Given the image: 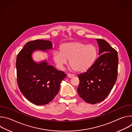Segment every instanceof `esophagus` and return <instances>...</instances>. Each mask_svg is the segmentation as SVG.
<instances>
[{"label": "esophagus", "mask_w": 132, "mask_h": 132, "mask_svg": "<svg viewBox=\"0 0 132 132\" xmlns=\"http://www.w3.org/2000/svg\"><path fill=\"white\" fill-rule=\"evenodd\" d=\"M67 77H68V78H73V77H75V75H73V74L68 73V74H67Z\"/></svg>", "instance_id": "esophagus-1"}]
</instances>
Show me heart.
Masks as SVG:
<instances>
[{
    "mask_svg": "<svg viewBox=\"0 0 132 132\" xmlns=\"http://www.w3.org/2000/svg\"><path fill=\"white\" fill-rule=\"evenodd\" d=\"M98 50L93 44L86 45L81 42H71L63 44L60 51H55L53 58L57 65L63 68L69 60L71 68L77 72L88 69L95 62Z\"/></svg>",
    "mask_w": 132,
    "mask_h": 132,
    "instance_id": "heart-1",
    "label": "heart"
}]
</instances>
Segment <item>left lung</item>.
Masks as SVG:
<instances>
[{
  "label": "left lung",
  "instance_id": "8db88e82",
  "mask_svg": "<svg viewBox=\"0 0 132 132\" xmlns=\"http://www.w3.org/2000/svg\"><path fill=\"white\" fill-rule=\"evenodd\" d=\"M99 57L87 71L79 75L77 91L86 102L96 104L104 100L113 87L118 76L117 51L105 40L96 39Z\"/></svg>",
  "mask_w": 132,
  "mask_h": 132
}]
</instances>
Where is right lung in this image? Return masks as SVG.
<instances>
[{
  "label": "right lung",
  "instance_id": "right-lung-1",
  "mask_svg": "<svg viewBox=\"0 0 132 132\" xmlns=\"http://www.w3.org/2000/svg\"><path fill=\"white\" fill-rule=\"evenodd\" d=\"M53 48L50 41L36 40L27 43L16 60L18 87L23 95L32 103L43 105L50 103L58 93L66 74L59 71L46 61L36 63L32 59L36 51L46 52Z\"/></svg>",
  "mask_w": 132,
  "mask_h": 132
}]
</instances>
